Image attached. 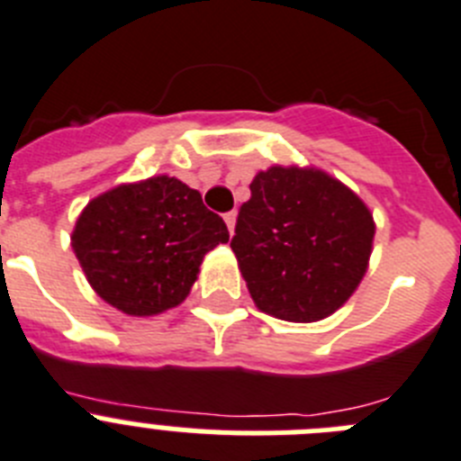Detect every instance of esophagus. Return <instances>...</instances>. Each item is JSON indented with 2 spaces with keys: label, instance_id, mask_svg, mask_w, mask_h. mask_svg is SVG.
<instances>
[{
  "label": "esophagus",
  "instance_id": "1",
  "mask_svg": "<svg viewBox=\"0 0 461 461\" xmlns=\"http://www.w3.org/2000/svg\"><path fill=\"white\" fill-rule=\"evenodd\" d=\"M225 222H227V230H230V234H234V227H236V213H234V211L225 213Z\"/></svg>",
  "mask_w": 461,
  "mask_h": 461
}]
</instances>
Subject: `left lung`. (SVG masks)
<instances>
[{"instance_id":"left-lung-1","label":"left lung","mask_w":461,"mask_h":461,"mask_svg":"<svg viewBox=\"0 0 461 461\" xmlns=\"http://www.w3.org/2000/svg\"><path fill=\"white\" fill-rule=\"evenodd\" d=\"M231 250L261 312L296 323L330 317L370 267L375 218L358 194L319 167L257 172Z\"/></svg>"}]
</instances>
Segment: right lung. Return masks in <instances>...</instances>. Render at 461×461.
<instances>
[{
  "instance_id": "add662e5",
  "label": "right lung",
  "mask_w": 461,
  "mask_h": 461,
  "mask_svg": "<svg viewBox=\"0 0 461 461\" xmlns=\"http://www.w3.org/2000/svg\"><path fill=\"white\" fill-rule=\"evenodd\" d=\"M230 231L202 194L158 174L98 194L77 215L70 246L91 289L128 317L185 301L202 261Z\"/></svg>"
}]
</instances>
